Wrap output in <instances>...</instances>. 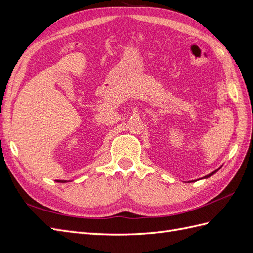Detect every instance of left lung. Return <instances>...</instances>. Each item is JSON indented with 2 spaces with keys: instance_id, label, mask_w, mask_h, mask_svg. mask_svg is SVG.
<instances>
[{
  "instance_id": "obj_1",
  "label": "left lung",
  "mask_w": 253,
  "mask_h": 253,
  "mask_svg": "<svg viewBox=\"0 0 253 253\" xmlns=\"http://www.w3.org/2000/svg\"><path fill=\"white\" fill-rule=\"evenodd\" d=\"M215 172H217V170L216 171H214V172H212V173H210L209 175H207V176H205V177L204 178H208V177H210V176H212L214 173H215Z\"/></svg>"
}]
</instances>
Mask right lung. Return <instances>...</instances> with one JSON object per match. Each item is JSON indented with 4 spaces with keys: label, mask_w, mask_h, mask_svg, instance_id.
Masks as SVG:
<instances>
[{
    "label": "right lung",
    "mask_w": 253,
    "mask_h": 253,
    "mask_svg": "<svg viewBox=\"0 0 253 253\" xmlns=\"http://www.w3.org/2000/svg\"><path fill=\"white\" fill-rule=\"evenodd\" d=\"M58 181H59V182H66L65 180H58Z\"/></svg>",
    "instance_id": "right-lung-1"
}]
</instances>
